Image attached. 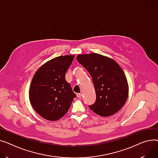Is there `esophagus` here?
<instances>
[{"instance_id": "esophagus-1", "label": "esophagus", "mask_w": 158, "mask_h": 158, "mask_svg": "<svg viewBox=\"0 0 158 158\" xmlns=\"http://www.w3.org/2000/svg\"><path fill=\"white\" fill-rule=\"evenodd\" d=\"M77 98H81V97H82V94H77Z\"/></svg>"}]
</instances>
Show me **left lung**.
I'll return each instance as SVG.
<instances>
[{"mask_svg":"<svg viewBox=\"0 0 158 158\" xmlns=\"http://www.w3.org/2000/svg\"><path fill=\"white\" fill-rule=\"evenodd\" d=\"M77 59L89 73L94 85L96 99L89 108L102 117L117 113L126 103L129 92L122 68L114 60L94 53L78 55Z\"/></svg>","mask_w":158,"mask_h":158,"instance_id":"left-lung-1","label":"left lung"}]
</instances>
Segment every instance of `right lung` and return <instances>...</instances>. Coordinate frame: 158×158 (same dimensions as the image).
I'll use <instances>...</instances> for the list:
<instances>
[{
	"mask_svg": "<svg viewBox=\"0 0 158 158\" xmlns=\"http://www.w3.org/2000/svg\"><path fill=\"white\" fill-rule=\"evenodd\" d=\"M74 58L73 55L55 57L43 64L33 77L29 100L35 112L46 120L62 118L76 98L65 78Z\"/></svg>",
	"mask_w": 158,
	"mask_h": 158,
	"instance_id": "obj_1",
	"label": "right lung"
}]
</instances>
